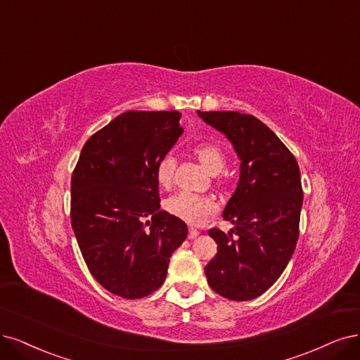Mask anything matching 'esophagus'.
I'll list each match as a JSON object with an SVG mask.
<instances>
[{
    "mask_svg": "<svg viewBox=\"0 0 360 360\" xmlns=\"http://www.w3.org/2000/svg\"><path fill=\"white\" fill-rule=\"evenodd\" d=\"M198 234H200V233H198V230L190 229V231H188V238H191V240H193V238H195Z\"/></svg>",
    "mask_w": 360,
    "mask_h": 360,
    "instance_id": "1",
    "label": "esophagus"
}]
</instances>
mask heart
Wrapping results in <instances>:
<instances>
[{"instance_id":"heart-1","label":"heart","mask_w":360,"mask_h":360,"mask_svg":"<svg viewBox=\"0 0 360 360\" xmlns=\"http://www.w3.org/2000/svg\"><path fill=\"white\" fill-rule=\"evenodd\" d=\"M194 154L200 160V163L210 173H218L225 166V153L219 145L212 142H200L194 146ZM175 172V158L165 155L157 165V181L162 187L167 188L173 181ZM166 210L173 217H176L191 225H200L206 222L212 215L217 214V203L207 195L194 194L188 191H181L169 197L165 203Z\"/></svg>"}]
</instances>
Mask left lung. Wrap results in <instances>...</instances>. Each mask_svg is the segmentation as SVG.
I'll use <instances>...</instances> for the list:
<instances>
[{"mask_svg": "<svg viewBox=\"0 0 360 360\" xmlns=\"http://www.w3.org/2000/svg\"><path fill=\"white\" fill-rule=\"evenodd\" d=\"M230 139L240 179L225 206L231 233L210 229L218 245L205 267L209 286L233 301L254 300L274 285L294 254L302 206L297 160L261 120L237 111H197Z\"/></svg>", "mask_w": 360, "mask_h": 360, "instance_id": "left-lung-1", "label": "left lung"}]
</instances>
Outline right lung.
Masks as SVG:
<instances>
[{
    "instance_id": "add662e5",
    "label": "right lung",
    "mask_w": 360,
    "mask_h": 360,
    "mask_svg": "<svg viewBox=\"0 0 360 360\" xmlns=\"http://www.w3.org/2000/svg\"><path fill=\"white\" fill-rule=\"evenodd\" d=\"M178 111H127L84 143L71 178V224L89 271L136 300L165 283L182 219L160 209L157 165L182 135ZM151 216L150 221H143Z\"/></svg>"
}]
</instances>
